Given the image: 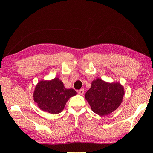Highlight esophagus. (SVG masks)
<instances>
[{
    "instance_id": "esophagus-1",
    "label": "esophagus",
    "mask_w": 153,
    "mask_h": 153,
    "mask_svg": "<svg viewBox=\"0 0 153 153\" xmlns=\"http://www.w3.org/2000/svg\"><path fill=\"white\" fill-rule=\"evenodd\" d=\"M78 94H79L83 95V94H84V89H81L80 90H78Z\"/></svg>"
}]
</instances>
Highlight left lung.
Masks as SVG:
<instances>
[{"mask_svg": "<svg viewBox=\"0 0 153 153\" xmlns=\"http://www.w3.org/2000/svg\"><path fill=\"white\" fill-rule=\"evenodd\" d=\"M124 94V89L120 83L106 82L98 78L92 82L85 98L94 113L104 116L119 107Z\"/></svg>", "mask_w": 153, "mask_h": 153, "instance_id": "8db88e82", "label": "left lung"}]
</instances>
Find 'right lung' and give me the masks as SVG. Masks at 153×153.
I'll return each mask as SVG.
<instances>
[{
  "label": "right lung",
  "instance_id": "1",
  "mask_svg": "<svg viewBox=\"0 0 153 153\" xmlns=\"http://www.w3.org/2000/svg\"><path fill=\"white\" fill-rule=\"evenodd\" d=\"M76 92L66 89L59 78L50 80H41L35 87L33 98L39 108L52 114L61 113L66 102Z\"/></svg>",
  "mask_w": 153,
  "mask_h": 153
}]
</instances>
